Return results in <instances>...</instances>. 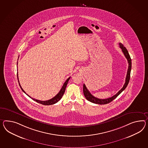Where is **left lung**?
Masks as SVG:
<instances>
[{"mask_svg": "<svg viewBox=\"0 0 148 148\" xmlns=\"http://www.w3.org/2000/svg\"><path fill=\"white\" fill-rule=\"evenodd\" d=\"M119 45H120V47L122 51L123 54L125 55V58H127L128 62V64H129L127 73V76H126V78H125V83L124 84L123 86L120 91L118 92L116 95H114L113 97L109 98L100 99L94 97L93 95H91V93L87 90V87H86L85 85L84 84V96L85 97V98L88 101L92 102V103H94L100 104V105H104V104L108 103L112 101L114 99L116 98L118 95L121 93L122 91L125 90V89L127 86L128 84L129 83L130 77V71H131V69H132V60H131V58H130V56L129 55V53H128V51L127 49L125 48V47L121 43H119Z\"/></svg>", "mask_w": 148, "mask_h": 148, "instance_id": "8db88e82", "label": "left lung"}]
</instances>
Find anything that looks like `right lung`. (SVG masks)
<instances>
[{"mask_svg": "<svg viewBox=\"0 0 148 148\" xmlns=\"http://www.w3.org/2000/svg\"><path fill=\"white\" fill-rule=\"evenodd\" d=\"M17 65H18V62H17ZM17 77H18V82H19L20 87L21 88V89L22 90V91H23L25 93H26V92L23 90V88L21 87L20 84V83H19L18 72H17ZM70 77L69 78H68L67 79V80L65 81V82L64 84H63V86L62 87L61 90L58 92V93L56 95H55L53 98L51 99H49V100H46V101H41V100H37V99H35L32 98L30 97V96H29L28 95H27L26 93V94L29 97H30V98L32 99H33V100L35 101L36 102L40 103L42 104V105H53V104H55V103H57L59 100H60L62 98V97H63V95L64 93L65 90V88H66V85H67V84L68 83L69 80L70 79Z\"/></svg>", "mask_w": 148, "mask_h": 148, "instance_id": "add662e5", "label": "right lung"}]
</instances>
